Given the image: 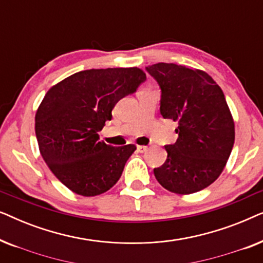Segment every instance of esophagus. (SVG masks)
I'll return each mask as SVG.
<instances>
[{
	"label": "esophagus",
	"mask_w": 263,
	"mask_h": 263,
	"mask_svg": "<svg viewBox=\"0 0 263 263\" xmlns=\"http://www.w3.org/2000/svg\"><path fill=\"white\" fill-rule=\"evenodd\" d=\"M147 149H148V147L147 146H138V152L140 153H145Z\"/></svg>",
	"instance_id": "34e87169"
}]
</instances>
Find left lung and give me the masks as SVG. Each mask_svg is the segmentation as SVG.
Returning <instances> with one entry per match:
<instances>
[{
  "mask_svg": "<svg viewBox=\"0 0 263 263\" xmlns=\"http://www.w3.org/2000/svg\"><path fill=\"white\" fill-rule=\"evenodd\" d=\"M160 88V114L178 122L177 141L154 168L157 181L176 194L200 192L224 170L235 142V123L221 88L202 70L175 63L146 67Z\"/></svg>",
  "mask_w": 263,
  "mask_h": 263,
  "instance_id": "left-lung-1",
  "label": "left lung"
}]
</instances>
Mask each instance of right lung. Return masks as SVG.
<instances>
[{"mask_svg": "<svg viewBox=\"0 0 263 263\" xmlns=\"http://www.w3.org/2000/svg\"><path fill=\"white\" fill-rule=\"evenodd\" d=\"M146 74L139 68L75 73L46 93L35 114V136L43 159L71 192L96 196L116 184L134 145L114 147L99 132L118 100L136 92Z\"/></svg>", "mask_w": 263, "mask_h": 263, "instance_id": "1", "label": "right lung"}]
</instances>
